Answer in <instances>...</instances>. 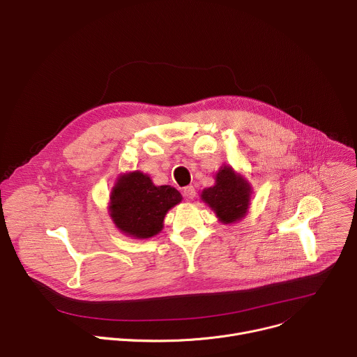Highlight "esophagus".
<instances>
[{
  "instance_id": "esophagus-1",
  "label": "esophagus",
  "mask_w": 357,
  "mask_h": 357,
  "mask_svg": "<svg viewBox=\"0 0 357 357\" xmlns=\"http://www.w3.org/2000/svg\"><path fill=\"white\" fill-rule=\"evenodd\" d=\"M195 188H193L192 185H189V186H185L183 188V197L186 198V199H193L195 198Z\"/></svg>"
}]
</instances>
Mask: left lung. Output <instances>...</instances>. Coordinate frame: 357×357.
<instances>
[{
    "label": "left lung",
    "mask_w": 357,
    "mask_h": 357,
    "mask_svg": "<svg viewBox=\"0 0 357 357\" xmlns=\"http://www.w3.org/2000/svg\"><path fill=\"white\" fill-rule=\"evenodd\" d=\"M249 185L232 168L223 167L216 174V185L202 192V199L223 223L241 219L249 206Z\"/></svg>",
    "instance_id": "left-lung-1"
}]
</instances>
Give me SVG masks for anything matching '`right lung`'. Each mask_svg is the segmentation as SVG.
I'll use <instances>...</instances> for the list:
<instances>
[{"label":"right lung","instance_id":"obj_1","mask_svg":"<svg viewBox=\"0 0 357 357\" xmlns=\"http://www.w3.org/2000/svg\"><path fill=\"white\" fill-rule=\"evenodd\" d=\"M181 193L169 186H155L141 172L123 175L111 195V216L118 228L138 239L156 235L167 212L179 204Z\"/></svg>","mask_w":357,"mask_h":357}]
</instances>
